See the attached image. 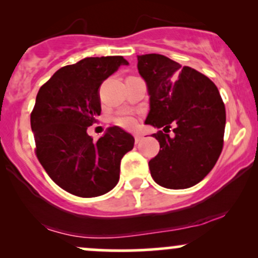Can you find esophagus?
Returning a JSON list of instances; mask_svg holds the SVG:
<instances>
[{
  "mask_svg": "<svg viewBox=\"0 0 258 258\" xmlns=\"http://www.w3.org/2000/svg\"><path fill=\"white\" fill-rule=\"evenodd\" d=\"M142 139H143V137H142L141 135H135V142H136V143H139Z\"/></svg>",
  "mask_w": 258,
  "mask_h": 258,
  "instance_id": "1",
  "label": "esophagus"
}]
</instances>
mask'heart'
I'll return each instance as SVG.
<instances>
[{
	"label": "heart",
	"instance_id": "heart-1",
	"mask_svg": "<svg viewBox=\"0 0 258 258\" xmlns=\"http://www.w3.org/2000/svg\"><path fill=\"white\" fill-rule=\"evenodd\" d=\"M114 122L116 123L117 126L122 127V128L131 130L136 126L137 120H136V117L131 114H120L114 117Z\"/></svg>",
	"mask_w": 258,
	"mask_h": 258
}]
</instances>
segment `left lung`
Here are the masks:
<instances>
[{
	"instance_id": "1",
	"label": "left lung",
	"mask_w": 258,
	"mask_h": 258,
	"mask_svg": "<svg viewBox=\"0 0 258 258\" xmlns=\"http://www.w3.org/2000/svg\"><path fill=\"white\" fill-rule=\"evenodd\" d=\"M137 59L150 96L146 123L165 131L153 135L160 150L149 161L150 174L164 188L193 186L214 168L223 148L226 108L220 92L204 74L165 55ZM171 124L176 125L174 138L166 133Z\"/></svg>"
}]
</instances>
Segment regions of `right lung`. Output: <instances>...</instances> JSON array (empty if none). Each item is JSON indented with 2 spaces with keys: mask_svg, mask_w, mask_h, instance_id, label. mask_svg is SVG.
Here are the masks:
<instances>
[{
  "mask_svg": "<svg viewBox=\"0 0 258 258\" xmlns=\"http://www.w3.org/2000/svg\"><path fill=\"white\" fill-rule=\"evenodd\" d=\"M128 61L121 55L90 57L67 65L41 86L30 122L36 156L53 182L68 193L94 198L110 191L120 178V162L135 138L120 127L98 141L87 127L100 115L99 87Z\"/></svg>",
  "mask_w": 258,
  "mask_h": 258,
  "instance_id": "obj_1",
  "label": "right lung"
}]
</instances>
